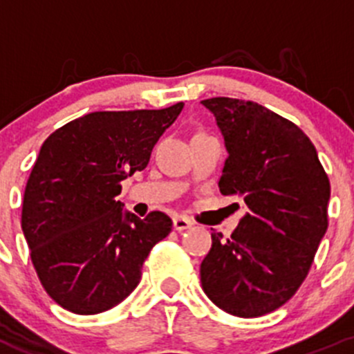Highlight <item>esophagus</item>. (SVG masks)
I'll list each match as a JSON object with an SVG mask.
<instances>
[{
	"label": "esophagus",
	"mask_w": 354,
	"mask_h": 354,
	"mask_svg": "<svg viewBox=\"0 0 354 354\" xmlns=\"http://www.w3.org/2000/svg\"><path fill=\"white\" fill-rule=\"evenodd\" d=\"M192 221L190 219H187V217H183V216H174L173 217V227L176 231H185V230H188V227H192Z\"/></svg>",
	"instance_id": "obj_1"
}]
</instances>
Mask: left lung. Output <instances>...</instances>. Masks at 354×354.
Listing matches in <instances>:
<instances>
[{
    "label": "left lung",
    "mask_w": 354,
    "mask_h": 354,
    "mask_svg": "<svg viewBox=\"0 0 354 354\" xmlns=\"http://www.w3.org/2000/svg\"><path fill=\"white\" fill-rule=\"evenodd\" d=\"M216 118L227 159L219 190L248 214L230 238L212 231L200 283L214 305L252 319L298 291L327 231L330 183L310 138L252 101H202Z\"/></svg>",
    "instance_id": "obj_1"
}]
</instances>
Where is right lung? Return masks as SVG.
<instances>
[{
    "label": "right lung",
    "instance_id": "add662e5",
    "mask_svg": "<svg viewBox=\"0 0 354 354\" xmlns=\"http://www.w3.org/2000/svg\"><path fill=\"white\" fill-rule=\"evenodd\" d=\"M183 102L166 109L97 111L49 135L24 194L22 231L48 295L68 312L94 315L123 301L152 246L171 233L166 214L140 219L116 200L147 167Z\"/></svg>",
    "mask_w": 354,
    "mask_h": 354
}]
</instances>
